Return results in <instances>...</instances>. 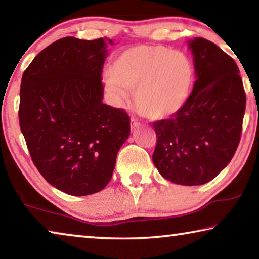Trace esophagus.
<instances>
[{
	"instance_id": "1",
	"label": "esophagus",
	"mask_w": 259,
	"mask_h": 259,
	"mask_svg": "<svg viewBox=\"0 0 259 259\" xmlns=\"http://www.w3.org/2000/svg\"><path fill=\"white\" fill-rule=\"evenodd\" d=\"M130 124H131V130H135L136 128H138V126L140 125V123L138 122V120H136V119H131V121H130Z\"/></svg>"
}]
</instances>
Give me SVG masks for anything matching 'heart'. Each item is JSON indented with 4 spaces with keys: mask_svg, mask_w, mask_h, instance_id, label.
Listing matches in <instances>:
<instances>
[{
    "mask_svg": "<svg viewBox=\"0 0 259 259\" xmlns=\"http://www.w3.org/2000/svg\"><path fill=\"white\" fill-rule=\"evenodd\" d=\"M107 74L108 90L116 97L134 90L136 108L151 121L181 112L190 99L195 77L190 57L163 46H138L121 52Z\"/></svg>",
    "mask_w": 259,
    "mask_h": 259,
    "instance_id": "obj_1",
    "label": "heart"
}]
</instances>
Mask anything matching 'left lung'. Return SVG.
Segmentation results:
<instances>
[{"instance_id": "obj_1", "label": "left lung", "mask_w": 259, "mask_h": 259, "mask_svg": "<svg viewBox=\"0 0 259 259\" xmlns=\"http://www.w3.org/2000/svg\"><path fill=\"white\" fill-rule=\"evenodd\" d=\"M196 81L181 112L153 123V162L168 181L202 185L230 163L245 111L242 78L234 59L202 37L188 41Z\"/></svg>"}]
</instances>
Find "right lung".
<instances>
[{
  "label": "right lung",
  "mask_w": 259,
  "mask_h": 259,
  "mask_svg": "<svg viewBox=\"0 0 259 259\" xmlns=\"http://www.w3.org/2000/svg\"><path fill=\"white\" fill-rule=\"evenodd\" d=\"M107 45L112 40L63 37L21 77L19 124L30 157L48 183L69 195L102 191L130 135L124 109L103 103Z\"/></svg>",
  "instance_id": "add662e5"
}]
</instances>
